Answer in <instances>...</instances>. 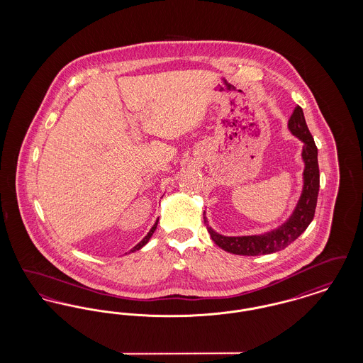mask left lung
<instances>
[{"mask_svg":"<svg viewBox=\"0 0 363 363\" xmlns=\"http://www.w3.org/2000/svg\"><path fill=\"white\" fill-rule=\"evenodd\" d=\"M289 128L291 133L301 138L305 144L302 151V157L305 160L303 191L298 206L294 211L293 216L277 230L267 233L264 235L225 237L215 233L211 227H207L212 241L228 253L240 256H259L281 250L295 241L308 228V225H311L314 218L317 196L320 189V170L317 159V147L305 121V116L301 106H296L294 108L293 114L289 120Z\"/></svg>","mask_w":363,"mask_h":363,"instance_id":"obj_1","label":"left lung"}]
</instances>
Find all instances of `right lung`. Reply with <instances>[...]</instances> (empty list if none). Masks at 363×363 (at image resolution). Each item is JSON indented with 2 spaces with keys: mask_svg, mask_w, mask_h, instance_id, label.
<instances>
[{
  "mask_svg": "<svg viewBox=\"0 0 363 363\" xmlns=\"http://www.w3.org/2000/svg\"><path fill=\"white\" fill-rule=\"evenodd\" d=\"M156 225H157V220H156L155 225H152V228L150 230V233H148V234H147V235H145V237L143 238V241L138 242V245H136V246H135V247H133V249H132L130 252H135V250H138V249H141V247H143V246H144V245H145L147 242L150 241V238L152 237V234H154V231H155L156 230Z\"/></svg>",
  "mask_w": 363,
  "mask_h": 363,
  "instance_id": "obj_1",
  "label": "right lung"
}]
</instances>
